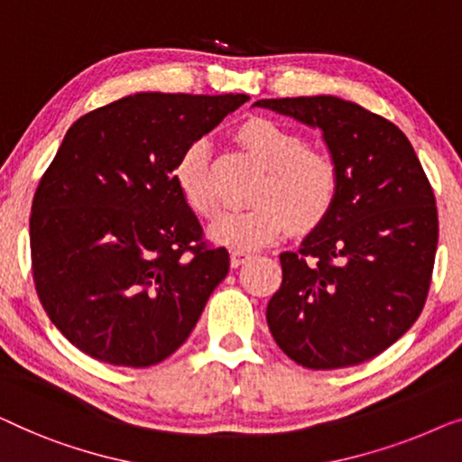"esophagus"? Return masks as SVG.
Instances as JSON below:
<instances>
[{"mask_svg":"<svg viewBox=\"0 0 462 462\" xmlns=\"http://www.w3.org/2000/svg\"><path fill=\"white\" fill-rule=\"evenodd\" d=\"M249 257H251V253L240 251V249H234V251L230 253V263H232V268H238V265H243Z\"/></svg>","mask_w":462,"mask_h":462,"instance_id":"1","label":"esophagus"}]
</instances>
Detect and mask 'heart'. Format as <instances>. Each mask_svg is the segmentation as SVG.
<instances>
[{
  "label": "heart",
  "instance_id": "1",
  "mask_svg": "<svg viewBox=\"0 0 462 462\" xmlns=\"http://www.w3.org/2000/svg\"><path fill=\"white\" fill-rule=\"evenodd\" d=\"M236 138L265 169L253 192L257 205L224 211L209 226L213 243L230 249H257L274 240L291 222L295 230L314 228L333 209L339 192L335 161L308 148L303 135L270 119H251L238 127ZM175 181L186 203L203 217L216 216L219 194L211 173V148L194 140L175 165Z\"/></svg>",
  "mask_w": 462,
  "mask_h": 462
}]
</instances>
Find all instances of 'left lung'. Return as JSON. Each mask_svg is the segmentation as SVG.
Returning a JSON list of instances; mask_svg holds the SVG:
<instances>
[{"instance_id":"obj_1","label":"left lung","mask_w":462,"mask_h":462,"mask_svg":"<svg viewBox=\"0 0 462 462\" xmlns=\"http://www.w3.org/2000/svg\"><path fill=\"white\" fill-rule=\"evenodd\" d=\"M320 129L339 171L333 209L297 251L281 253L270 333L314 370L362 364L400 339L423 311L438 249V209L400 127L337 96L257 100Z\"/></svg>"}]
</instances>
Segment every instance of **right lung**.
<instances>
[{"instance_id": "right-lung-1", "label": "right lung", "mask_w": 462, "mask_h": 462, "mask_svg": "<svg viewBox=\"0 0 462 462\" xmlns=\"http://www.w3.org/2000/svg\"><path fill=\"white\" fill-rule=\"evenodd\" d=\"M249 100L142 92L77 119L31 207V262L43 310L92 358L144 368L197 327L230 255L175 181L181 152Z\"/></svg>"}]
</instances>
